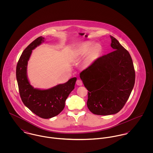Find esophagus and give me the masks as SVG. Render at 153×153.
I'll return each mask as SVG.
<instances>
[{"mask_svg": "<svg viewBox=\"0 0 153 153\" xmlns=\"http://www.w3.org/2000/svg\"><path fill=\"white\" fill-rule=\"evenodd\" d=\"M76 84L78 86H81V85H82V81L80 79H78L76 82Z\"/></svg>", "mask_w": 153, "mask_h": 153, "instance_id": "1", "label": "esophagus"}]
</instances>
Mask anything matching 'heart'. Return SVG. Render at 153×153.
I'll list each match as a JSON object with an SVG mask.
<instances>
[{
    "label": "heart",
    "instance_id": "obj_1",
    "mask_svg": "<svg viewBox=\"0 0 153 153\" xmlns=\"http://www.w3.org/2000/svg\"><path fill=\"white\" fill-rule=\"evenodd\" d=\"M89 42H85L79 45L75 50L74 57L76 59H81L85 56V62L92 64L100 53L101 50L97 45L94 46Z\"/></svg>",
    "mask_w": 153,
    "mask_h": 153
}]
</instances>
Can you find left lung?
Listing matches in <instances>:
<instances>
[{"label": "left lung", "instance_id": "8db88e82", "mask_svg": "<svg viewBox=\"0 0 153 153\" xmlns=\"http://www.w3.org/2000/svg\"><path fill=\"white\" fill-rule=\"evenodd\" d=\"M110 38L114 51L98 58L80 73L88 91V108L100 115L118 112L135 84V70L129 52L114 37Z\"/></svg>", "mask_w": 153, "mask_h": 153}]
</instances>
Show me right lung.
Returning a JSON list of instances; mask_svg holds the SVG:
<instances>
[{
  "mask_svg": "<svg viewBox=\"0 0 153 153\" xmlns=\"http://www.w3.org/2000/svg\"><path fill=\"white\" fill-rule=\"evenodd\" d=\"M39 36L29 44L23 51L16 66V79L22 102L38 117L48 119L58 115L65 107L66 100L74 89L76 78L48 89L33 88L27 79L26 69L32 51L44 42Z\"/></svg>",
  "mask_w": 153,
  "mask_h": 153,
  "instance_id": "1",
  "label": "right lung"
}]
</instances>
